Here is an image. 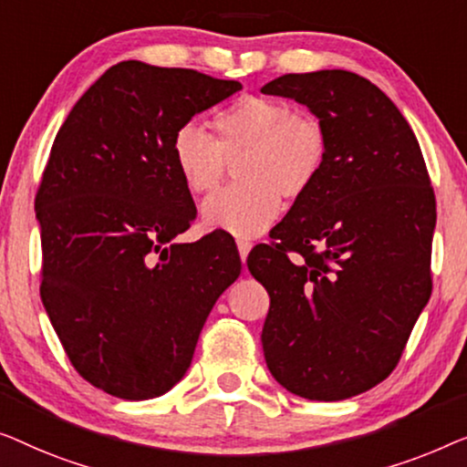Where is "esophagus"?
I'll use <instances>...</instances> for the list:
<instances>
[{"label": "esophagus", "mask_w": 467, "mask_h": 467, "mask_svg": "<svg viewBox=\"0 0 467 467\" xmlns=\"http://www.w3.org/2000/svg\"><path fill=\"white\" fill-rule=\"evenodd\" d=\"M236 247H239V255H241V260L245 262V260H247L249 249H252V241H247V239H236Z\"/></svg>", "instance_id": "esophagus-1"}]
</instances>
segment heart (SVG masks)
<instances>
[{
	"label": "heart",
	"mask_w": 467,
	"mask_h": 467,
	"mask_svg": "<svg viewBox=\"0 0 467 467\" xmlns=\"http://www.w3.org/2000/svg\"><path fill=\"white\" fill-rule=\"evenodd\" d=\"M213 137L196 124H182L169 154L183 188L207 194L226 180L236 162L239 183L209 196L202 224L234 236H255L277 220L284 199L302 201L327 165L326 127L284 99L243 95L212 120Z\"/></svg>",
	"instance_id": "b5f03b06"
}]
</instances>
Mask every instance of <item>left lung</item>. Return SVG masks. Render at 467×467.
<instances>
[{"mask_svg":"<svg viewBox=\"0 0 467 467\" xmlns=\"http://www.w3.org/2000/svg\"><path fill=\"white\" fill-rule=\"evenodd\" d=\"M262 93L306 105L330 141L317 186L247 258L271 296L262 349L287 391L337 402L402 358L431 294L436 199L415 133L370 80L321 69Z\"/></svg>","mask_w":467,"mask_h":467,"instance_id":"left-lung-1","label":"left lung"}]
</instances>
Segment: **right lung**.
<instances>
[{
  "label": "right lung",
  "mask_w": 467,
  "mask_h": 467,
  "mask_svg": "<svg viewBox=\"0 0 467 467\" xmlns=\"http://www.w3.org/2000/svg\"><path fill=\"white\" fill-rule=\"evenodd\" d=\"M241 84L122 61L80 97L39 182L42 302L69 362L122 400L169 391L215 300L241 273L234 241L173 243L196 218L171 137Z\"/></svg>",
  "instance_id": "obj_1"
}]
</instances>
